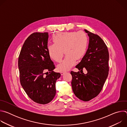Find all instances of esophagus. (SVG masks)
I'll return each mask as SVG.
<instances>
[{
    "instance_id": "esophagus-1",
    "label": "esophagus",
    "mask_w": 127,
    "mask_h": 127,
    "mask_svg": "<svg viewBox=\"0 0 127 127\" xmlns=\"http://www.w3.org/2000/svg\"><path fill=\"white\" fill-rule=\"evenodd\" d=\"M65 73V72H61V75H63Z\"/></svg>"
}]
</instances>
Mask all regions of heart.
Listing matches in <instances>:
<instances>
[{"instance_id": "heart-1", "label": "heart", "mask_w": 127, "mask_h": 127, "mask_svg": "<svg viewBox=\"0 0 127 127\" xmlns=\"http://www.w3.org/2000/svg\"><path fill=\"white\" fill-rule=\"evenodd\" d=\"M54 44L48 47L50 58L56 62L61 61L64 54V59L57 65L58 70L65 72L76 63V59L82 58L86 52L88 39L83 32H65L56 34L53 38Z\"/></svg>"}]
</instances>
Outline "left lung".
<instances>
[{"label":"left lung","mask_w":127,"mask_h":127,"mask_svg":"<svg viewBox=\"0 0 127 127\" xmlns=\"http://www.w3.org/2000/svg\"><path fill=\"white\" fill-rule=\"evenodd\" d=\"M89 37L88 49L81 61L75 66L81 71L85 68L86 74L71 72L72 90L79 99L87 101L101 92L108 74L109 54L103 41L97 34L86 30Z\"/></svg>","instance_id":"left-lung-1"}]
</instances>
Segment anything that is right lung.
I'll list each match as a JSON object with an SVG mask.
<instances>
[{
    "mask_svg": "<svg viewBox=\"0 0 127 127\" xmlns=\"http://www.w3.org/2000/svg\"><path fill=\"white\" fill-rule=\"evenodd\" d=\"M48 32H34L25 41L18 61L21 84L29 97L40 104H47L55 97V83L61 76L48 50ZM45 70L50 74L44 75Z\"/></svg>",
    "mask_w": 127,
    "mask_h": 127,
    "instance_id": "obj_1",
    "label": "right lung"
}]
</instances>
